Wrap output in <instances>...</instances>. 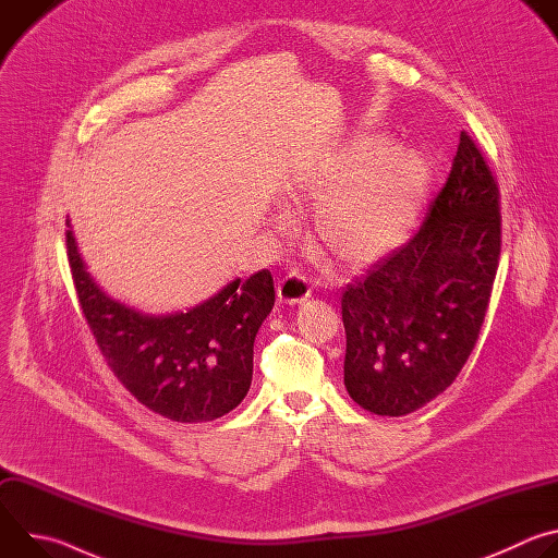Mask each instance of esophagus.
Instances as JSON below:
<instances>
[{
  "label": "esophagus",
  "mask_w": 558,
  "mask_h": 558,
  "mask_svg": "<svg viewBox=\"0 0 558 558\" xmlns=\"http://www.w3.org/2000/svg\"><path fill=\"white\" fill-rule=\"evenodd\" d=\"M311 295V282L300 274H289L282 280H278V300L282 304L295 306L302 304Z\"/></svg>",
  "instance_id": "obj_1"
}]
</instances>
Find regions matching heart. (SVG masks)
Listing matches in <instances>:
<instances>
[{
	"label": "heart",
	"instance_id": "b5f03b06",
	"mask_svg": "<svg viewBox=\"0 0 558 558\" xmlns=\"http://www.w3.org/2000/svg\"><path fill=\"white\" fill-rule=\"evenodd\" d=\"M433 172L426 156L381 134H357L336 158L304 174L298 192L322 196L313 207V235L336 263L362 267L400 247L415 229ZM287 222V214L280 216Z\"/></svg>",
	"mask_w": 558,
	"mask_h": 558
}]
</instances>
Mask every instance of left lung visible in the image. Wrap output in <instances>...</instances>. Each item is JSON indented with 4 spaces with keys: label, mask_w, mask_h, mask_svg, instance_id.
<instances>
[{
    "label": "left lung",
    "mask_w": 558,
    "mask_h": 558,
    "mask_svg": "<svg viewBox=\"0 0 558 558\" xmlns=\"http://www.w3.org/2000/svg\"><path fill=\"white\" fill-rule=\"evenodd\" d=\"M499 254V187L461 132L420 231L342 293L344 386L355 404L402 417L454 381L480 338Z\"/></svg>",
    "instance_id": "obj_1"
}]
</instances>
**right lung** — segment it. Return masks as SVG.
Masks as SVG:
<instances>
[{"mask_svg": "<svg viewBox=\"0 0 558 558\" xmlns=\"http://www.w3.org/2000/svg\"><path fill=\"white\" fill-rule=\"evenodd\" d=\"M65 247L97 347L143 407L172 422L198 424L227 415L245 400L254 340L276 302L269 269L247 280L235 278L187 311L151 315L121 304L93 280L72 229L65 231Z\"/></svg>", "mask_w": 558, "mask_h": 558, "instance_id": "1", "label": "right lung"}]
</instances>
